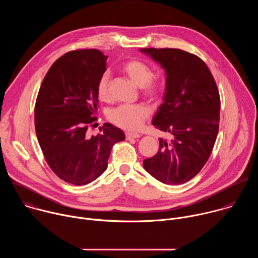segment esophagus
<instances>
[{"mask_svg": "<svg viewBox=\"0 0 258 258\" xmlns=\"http://www.w3.org/2000/svg\"><path fill=\"white\" fill-rule=\"evenodd\" d=\"M141 135L138 134V133H131V132H127L125 133V138L126 140H132V139H138L140 138Z\"/></svg>", "mask_w": 258, "mask_h": 258, "instance_id": "34e87169", "label": "esophagus"}]
</instances>
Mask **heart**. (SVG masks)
I'll list each match as a JSON object with an SVG mask.
<instances>
[{
	"label": "heart",
	"instance_id": "1",
	"mask_svg": "<svg viewBox=\"0 0 258 258\" xmlns=\"http://www.w3.org/2000/svg\"><path fill=\"white\" fill-rule=\"evenodd\" d=\"M122 70L141 87L142 92L147 97H155L160 91V85L154 79L151 68L140 60H131L122 65ZM110 73L104 72L97 84V95L100 100L109 99ZM149 109L143 104H124L109 111L108 118L115 125L130 131H136L142 126L144 120L149 116Z\"/></svg>",
	"mask_w": 258,
	"mask_h": 258
}]
</instances>
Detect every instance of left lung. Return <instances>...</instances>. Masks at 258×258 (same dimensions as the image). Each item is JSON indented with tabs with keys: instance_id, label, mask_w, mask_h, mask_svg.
Masks as SVG:
<instances>
[{
	"instance_id": "obj_1",
	"label": "left lung",
	"mask_w": 258,
	"mask_h": 258,
	"mask_svg": "<svg viewBox=\"0 0 258 258\" xmlns=\"http://www.w3.org/2000/svg\"><path fill=\"white\" fill-rule=\"evenodd\" d=\"M165 71L163 103L152 124L169 133L159 139L156 155L143 165L157 180L180 185L193 178L208 160L218 133L220 99L207 65L179 49H140Z\"/></svg>"
}]
</instances>
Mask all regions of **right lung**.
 Listing matches in <instances>:
<instances>
[{
  "mask_svg": "<svg viewBox=\"0 0 258 258\" xmlns=\"http://www.w3.org/2000/svg\"><path fill=\"white\" fill-rule=\"evenodd\" d=\"M102 52L94 49L68 52L51 66L34 107V125L41 149L51 169L72 185H87L108 165L115 143L124 133L104 123L101 134L87 136L96 120L97 84L106 70Z\"/></svg>",
  "mask_w": 258,
  "mask_h": 258,
  "instance_id": "right-lung-1",
  "label": "right lung"
}]
</instances>
